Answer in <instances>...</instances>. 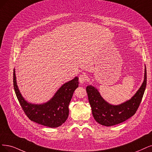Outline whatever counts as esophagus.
Returning a JSON list of instances; mask_svg holds the SVG:
<instances>
[{
  "mask_svg": "<svg viewBox=\"0 0 152 152\" xmlns=\"http://www.w3.org/2000/svg\"><path fill=\"white\" fill-rule=\"evenodd\" d=\"M86 80V76L85 75H80L79 76V81L81 84H83L85 83Z\"/></svg>",
  "mask_w": 152,
  "mask_h": 152,
  "instance_id": "34e87169",
  "label": "esophagus"
}]
</instances>
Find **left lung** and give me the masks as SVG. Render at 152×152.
Listing matches in <instances>:
<instances>
[{"instance_id":"obj_1","label":"left lung","mask_w":152,"mask_h":152,"mask_svg":"<svg viewBox=\"0 0 152 152\" xmlns=\"http://www.w3.org/2000/svg\"><path fill=\"white\" fill-rule=\"evenodd\" d=\"M147 85V69L144 81L135 94L128 101L119 105H112L102 97L98 89L92 86L86 87L89 104L94 120L99 124L110 126L126 121L135 114L142 102Z\"/></svg>"}]
</instances>
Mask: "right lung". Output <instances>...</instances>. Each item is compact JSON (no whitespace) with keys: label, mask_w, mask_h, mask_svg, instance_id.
<instances>
[{"label":"right lung","mask_w":152,"mask_h":152,"mask_svg":"<svg viewBox=\"0 0 152 152\" xmlns=\"http://www.w3.org/2000/svg\"><path fill=\"white\" fill-rule=\"evenodd\" d=\"M78 77L64 83L47 103L34 104L28 103L21 95L17 85L15 70L13 73L14 88L21 107L29 118L38 124L50 128L61 126L69 115L68 106L73 93L78 87Z\"/></svg>","instance_id":"obj_1"}]
</instances>
